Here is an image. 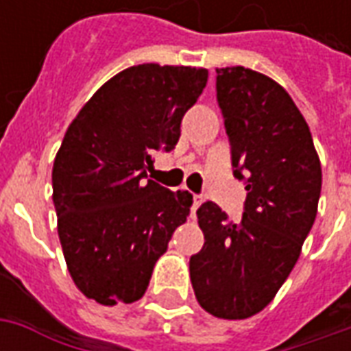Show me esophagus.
<instances>
[{
    "label": "esophagus",
    "instance_id": "obj_1",
    "mask_svg": "<svg viewBox=\"0 0 351 351\" xmlns=\"http://www.w3.org/2000/svg\"><path fill=\"white\" fill-rule=\"evenodd\" d=\"M191 218H195V210L199 208V205L203 203V195H197V193H193V197H191Z\"/></svg>",
    "mask_w": 351,
    "mask_h": 351
}]
</instances>
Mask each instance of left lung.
<instances>
[{"instance_id": "left-lung-1", "label": "left lung", "mask_w": 351, "mask_h": 351, "mask_svg": "<svg viewBox=\"0 0 351 351\" xmlns=\"http://www.w3.org/2000/svg\"><path fill=\"white\" fill-rule=\"evenodd\" d=\"M216 99L246 201L239 223L213 201L199 206L205 244L190 258V278L208 314L244 319L274 299L301 256L322 165L308 123L272 79L241 65L216 69Z\"/></svg>"}]
</instances>
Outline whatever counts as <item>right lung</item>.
Listing matches in <instances>:
<instances>
[{
	"mask_svg": "<svg viewBox=\"0 0 351 351\" xmlns=\"http://www.w3.org/2000/svg\"><path fill=\"white\" fill-rule=\"evenodd\" d=\"M206 69L143 64L107 80L65 131L52 169L58 235L73 282L112 306L145 295L160 256L190 214L191 193L146 180L171 152Z\"/></svg>",
	"mask_w": 351,
	"mask_h": 351,
	"instance_id": "add662e5",
	"label": "right lung"
}]
</instances>
